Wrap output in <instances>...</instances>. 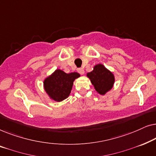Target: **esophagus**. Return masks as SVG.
Wrapping results in <instances>:
<instances>
[{"label":"esophagus","mask_w":156,"mask_h":156,"mask_svg":"<svg viewBox=\"0 0 156 156\" xmlns=\"http://www.w3.org/2000/svg\"><path fill=\"white\" fill-rule=\"evenodd\" d=\"M77 72H79V73H80V74H84V69H83V68H78L77 69Z\"/></svg>","instance_id":"obj_1"}]
</instances>
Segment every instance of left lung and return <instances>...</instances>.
<instances>
[{
    "label": "left lung",
    "instance_id": "8db88e82",
    "mask_svg": "<svg viewBox=\"0 0 156 156\" xmlns=\"http://www.w3.org/2000/svg\"><path fill=\"white\" fill-rule=\"evenodd\" d=\"M96 91L104 95L112 88L114 83V76L104 65H96L92 72L87 73Z\"/></svg>",
    "mask_w": 156,
    "mask_h": 156
}]
</instances>
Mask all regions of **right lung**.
Wrapping results in <instances>:
<instances>
[{"instance_id":"1","label":"right lung","mask_w":156,"mask_h":156,"mask_svg":"<svg viewBox=\"0 0 156 156\" xmlns=\"http://www.w3.org/2000/svg\"><path fill=\"white\" fill-rule=\"evenodd\" d=\"M76 72L67 74L62 70L57 69L52 75L44 81V87L51 99L61 101L69 97L73 82L80 76Z\"/></svg>"}]
</instances>
